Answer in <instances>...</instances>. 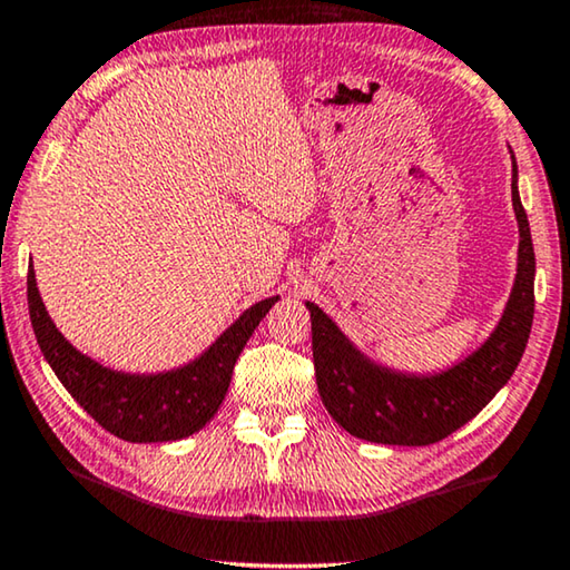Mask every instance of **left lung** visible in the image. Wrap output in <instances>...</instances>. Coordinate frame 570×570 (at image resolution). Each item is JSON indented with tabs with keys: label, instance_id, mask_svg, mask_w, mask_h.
Wrapping results in <instances>:
<instances>
[{
	"label": "left lung",
	"instance_id": "left-lung-1",
	"mask_svg": "<svg viewBox=\"0 0 570 570\" xmlns=\"http://www.w3.org/2000/svg\"><path fill=\"white\" fill-rule=\"evenodd\" d=\"M511 164V203L519 224L517 279L499 326L463 362L436 375L395 373L367 360L316 303H305L321 401L350 434L403 448L434 444L468 424L514 375L534 316V249L519 200L517 161Z\"/></svg>",
	"mask_w": 570,
	"mask_h": 570
}]
</instances>
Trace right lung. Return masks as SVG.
Returning a JSON list of instances; mask_svg holds the SVG:
<instances>
[{"label":"right lung","mask_w":570,"mask_h":570,"mask_svg":"<svg viewBox=\"0 0 570 570\" xmlns=\"http://www.w3.org/2000/svg\"><path fill=\"white\" fill-rule=\"evenodd\" d=\"M277 303H254L224 334L185 367L156 375L115 373L63 340L48 316L36 285V269H28L30 324L48 365L71 399L107 432L126 442H175L200 432L216 416L226 399L230 373L254 328Z\"/></svg>","instance_id":"right-lung-1"}]
</instances>
